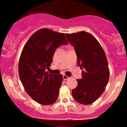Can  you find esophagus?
<instances>
[{
	"mask_svg": "<svg viewBox=\"0 0 127 127\" xmlns=\"http://www.w3.org/2000/svg\"><path fill=\"white\" fill-rule=\"evenodd\" d=\"M69 78V77H67V76H66L65 74H64L63 75V79L64 80H68V79Z\"/></svg>",
	"mask_w": 127,
	"mask_h": 127,
	"instance_id": "esophagus-1",
	"label": "esophagus"
}]
</instances>
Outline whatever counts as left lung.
I'll use <instances>...</instances> for the list:
<instances>
[{
    "mask_svg": "<svg viewBox=\"0 0 127 127\" xmlns=\"http://www.w3.org/2000/svg\"><path fill=\"white\" fill-rule=\"evenodd\" d=\"M74 47L77 64L82 71V78L72 90L74 100L89 105L96 101L104 92L109 78V69L105 53L100 43L90 33L82 32L66 34Z\"/></svg>",
    "mask_w": 127,
    "mask_h": 127,
    "instance_id": "left-lung-1",
    "label": "left lung"
}]
</instances>
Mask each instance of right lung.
Masks as SVG:
<instances>
[{"label":"right lung","instance_id":"right-lung-1","mask_svg":"<svg viewBox=\"0 0 127 127\" xmlns=\"http://www.w3.org/2000/svg\"><path fill=\"white\" fill-rule=\"evenodd\" d=\"M67 43L64 33L44 28L34 32L24 46L18 64L19 78L27 94L38 103L51 105L58 98L63 76L45 69L51 66L56 49Z\"/></svg>","mask_w":127,"mask_h":127}]
</instances>
